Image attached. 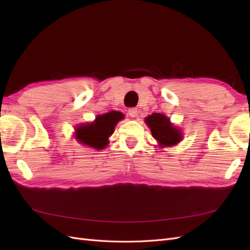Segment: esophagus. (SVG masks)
<instances>
[{"mask_svg":"<svg viewBox=\"0 0 250 250\" xmlns=\"http://www.w3.org/2000/svg\"><path fill=\"white\" fill-rule=\"evenodd\" d=\"M128 113H129V116L131 118H135L138 116V109L135 107H132V108H129V110H128Z\"/></svg>","mask_w":250,"mask_h":250,"instance_id":"34e87169","label":"esophagus"}]
</instances>
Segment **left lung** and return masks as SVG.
<instances>
[{
	"instance_id": "left-lung-1",
	"label": "left lung",
	"mask_w": 250,
	"mask_h": 250,
	"mask_svg": "<svg viewBox=\"0 0 250 250\" xmlns=\"http://www.w3.org/2000/svg\"><path fill=\"white\" fill-rule=\"evenodd\" d=\"M145 123L150 128L152 137L160 144L161 148L176 145L183 139L181 130L174 127L170 119L163 113H152L145 119Z\"/></svg>"
}]
</instances>
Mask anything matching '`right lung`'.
Returning a JSON list of instances; mask_svg holds the SVG:
<instances>
[{"label": "right lung", "instance_id": "add662e5", "mask_svg": "<svg viewBox=\"0 0 250 250\" xmlns=\"http://www.w3.org/2000/svg\"><path fill=\"white\" fill-rule=\"evenodd\" d=\"M123 118L124 115L120 111H110L97 116L94 122L76 128V139L85 146L102 150L107 146L108 138L115 131L119 121Z\"/></svg>", "mask_w": 250, "mask_h": 250}]
</instances>
